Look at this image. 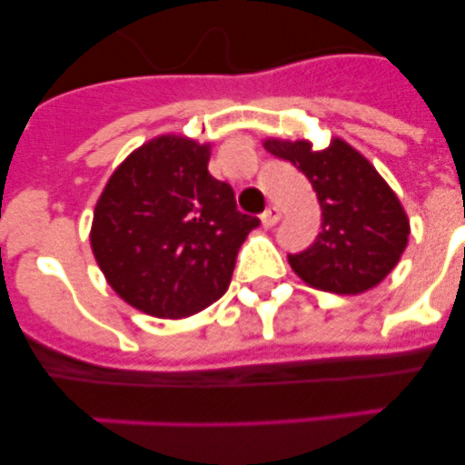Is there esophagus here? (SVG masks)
Returning a JSON list of instances; mask_svg holds the SVG:
<instances>
[{"mask_svg": "<svg viewBox=\"0 0 465 465\" xmlns=\"http://www.w3.org/2000/svg\"><path fill=\"white\" fill-rule=\"evenodd\" d=\"M261 221H262V225H265V228H272V225L279 221V209L277 207H268L265 212L261 213Z\"/></svg>", "mask_w": 465, "mask_h": 465, "instance_id": "obj_1", "label": "esophagus"}]
</instances>
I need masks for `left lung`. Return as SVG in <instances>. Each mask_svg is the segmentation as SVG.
<instances>
[{"label": "left lung", "instance_id": "left-lung-1", "mask_svg": "<svg viewBox=\"0 0 465 465\" xmlns=\"http://www.w3.org/2000/svg\"><path fill=\"white\" fill-rule=\"evenodd\" d=\"M265 149L307 176L322 204V232L291 253L293 272L319 291L356 295L396 268L408 246L410 221L375 167L342 139L314 151L310 142L268 139Z\"/></svg>", "mask_w": 465, "mask_h": 465}]
</instances>
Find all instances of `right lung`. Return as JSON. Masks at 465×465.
<instances>
[{
    "mask_svg": "<svg viewBox=\"0 0 465 465\" xmlns=\"http://www.w3.org/2000/svg\"><path fill=\"white\" fill-rule=\"evenodd\" d=\"M209 143L163 134L127 155L94 204L90 246L127 305L158 319L204 310L228 289L261 221L209 174Z\"/></svg>",
    "mask_w": 465,
    "mask_h": 465,
    "instance_id": "add662e5",
    "label": "right lung"
}]
</instances>
